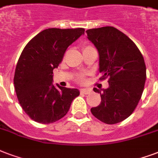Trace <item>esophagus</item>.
<instances>
[{"instance_id":"esophagus-1","label":"esophagus","mask_w":158,"mask_h":158,"mask_svg":"<svg viewBox=\"0 0 158 158\" xmlns=\"http://www.w3.org/2000/svg\"><path fill=\"white\" fill-rule=\"evenodd\" d=\"M91 92V90L87 88H83L81 89V93H83V94H89Z\"/></svg>"}]
</instances>
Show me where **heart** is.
<instances>
[{
  "label": "heart",
  "mask_w": 158,
  "mask_h": 158,
  "mask_svg": "<svg viewBox=\"0 0 158 158\" xmlns=\"http://www.w3.org/2000/svg\"><path fill=\"white\" fill-rule=\"evenodd\" d=\"M83 77H82V76H79V77H77V81H79V82H81V81H83Z\"/></svg>",
  "instance_id": "b5f03b06"
}]
</instances>
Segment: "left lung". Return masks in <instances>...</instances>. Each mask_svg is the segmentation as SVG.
I'll use <instances>...</instances> for the list:
<instances>
[{
  "instance_id": "obj_1",
  "label": "left lung",
  "mask_w": 158,
  "mask_h": 158,
  "mask_svg": "<svg viewBox=\"0 0 158 158\" xmlns=\"http://www.w3.org/2000/svg\"><path fill=\"white\" fill-rule=\"evenodd\" d=\"M86 32L99 53L100 80L108 78L109 83L106 89L93 88L102 102L91 111L106 124L121 123L133 112L142 97L147 77L144 58L136 44L115 27Z\"/></svg>"
}]
</instances>
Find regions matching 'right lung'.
<instances>
[{"instance_id": "1", "label": "right lung", "mask_w": 158, "mask_h": 158, "mask_svg": "<svg viewBox=\"0 0 158 158\" xmlns=\"http://www.w3.org/2000/svg\"><path fill=\"white\" fill-rule=\"evenodd\" d=\"M83 28H49L27 44L16 64L14 86L19 103L35 122L55 123L69 111L77 89L52 84L53 70L61 63L65 52L81 35Z\"/></svg>"}]
</instances>
